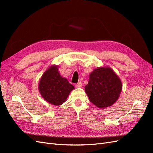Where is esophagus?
<instances>
[{"label": "esophagus", "mask_w": 153, "mask_h": 153, "mask_svg": "<svg viewBox=\"0 0 153 153\" xmlns=\"http://www.w3.org/2000/svg\"><path fill=\"white\" fill-rule=\"evenodd\" d=\"M75 86L76 88H80V87H82V83L81 82H78V83H77L75 85Z\"/></svg>", "instance_id": "obj_1"}]
</instances>
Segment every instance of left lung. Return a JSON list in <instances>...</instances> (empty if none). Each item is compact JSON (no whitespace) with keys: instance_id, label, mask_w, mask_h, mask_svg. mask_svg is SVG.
<instances>
[{"instance_id":"left-lung-1","label":"left lung","mask_w":153,"mask_h":153,"mask_svg":"<svg viewBox=\"0 0 153 153\" xmlns=\"http://www.w3.org/2000/svg\"><path fill=\"white\" fill-rule=\"evenodd\" d=\"M122 88L121 80L113 69L109 66H101L90 73L85 91L91 103L99 108H103L116 102Z\"/></svg>"}]
</instances>
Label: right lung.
Listing matches in <instances>:
<instances>
[{"mask_svg": "<svg viewBox=\"0 0 153 153\" xmlns=\"http://www.w3.org/2000/svg\"><path fill=\"white\" fill-rule=\"evenodd\" d=\"M75 89L66 78L60 74L58 66L52 65L41 76L38 89L42 98L50 104L59 106L66 101L69 93Z\"/></svg>", "mask_w": 153, "mask_h": 153, "instance_id": "add662e5", "label": "right lung"}]
</instances>
